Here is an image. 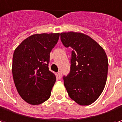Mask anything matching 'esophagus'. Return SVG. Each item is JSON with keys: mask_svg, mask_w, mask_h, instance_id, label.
I'll use <instances>...</instances> for the list:
<instances>
[{"mask_svg": "<svg viewBox=\"0 0 122 122\" xmlns=\"http://www.w3.org/2000/svg\"><path fill=\"white\" fill-rule=\"evenodd\" d=\"M57 76H58V78H59V79H61V77H62V73H61V71H59V72H58Z\"/></svg>", "mask_w": 122, "mask_h": 122, "instance_id": "esophagus-1", "label": "esophagus"}]
</instances>
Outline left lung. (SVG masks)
<instances>
[{
  "label": "left lung",
  "instance_id": "8db88e82",
  "mask_svg": "<svg viewBox=\"0 0 122 122\" xmlns=\"http://www.w3.org/2000/svg\"><path fill=\"white\" fill-rule=\"evenodd\" d=\"M61 40L71 51L70 71L63 76L69 96L85 106L94 102L103 92L108 74V59L98 43L81 33H61Z\"/></svg>",
  "mask_w": 122,
  "mask_h": 122
}]
</instances>
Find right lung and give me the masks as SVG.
<instances>
[{
    "mask_svg": "<svg viewBox=\"0 0 122 122\" xmlns=\"http://www.w3.org/2000/svg\"><path fill=\"white\" fill-rule=\"evenodd\" d=\"M59 38V33L33 35L13 52V81L19 95L27 103L38 105L51 96L56 76L49 70L48 63Z\"/></svg>",
    "mask_w": 122,
    "mask_h": 122,
    "instance_id": "1",
    "label": "right lung"
}]
</instances>
